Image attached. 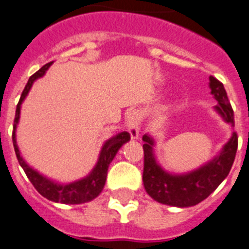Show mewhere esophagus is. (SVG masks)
I'll return each mask as SVG.
<instances>
[{
    "label": "esophagus",
    "instance_id": "esophagus-1",
    "mask_svg": "<svg viewBox=\"0 0 249 249\" xmlns=\"http://www.w3.org/2000/svg\"><path fill=\"white\" fill-rule=\"evenodd\" d=\"M143 119L142 110L140 109H131L126 115V124L127 131L131 135V139H137L141 129V122Z\"/></svg>",
    "mask_w": 249,
    "mask_h": 249
}]
</instances>
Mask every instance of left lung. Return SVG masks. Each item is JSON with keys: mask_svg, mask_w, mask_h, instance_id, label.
Segmentation results:
<instances>
[{"mask_svg": "<svg viewBox=\"0 0 249 249\" xmlns=\"http://www.w3.org/2000/svg\"><path fill=\"white\" fill-rule=\"evenodd\" d=\"M212 95L218 101L215 109L226 123L235 125L233 109L229 102L228 93L223 83L214 76H209ZM143 181L147 194L159 203L174 207H192L206 199L229 175L235 160L238 146L236 132L218 157L208 164L185 175H171L157 164L153 156L154 141L148 135H143Z\"/></svg>", "mask_w": 249, "mask_h": 249, "instance_id": "left-lung-1", "label": "left lung"}]
</instances>
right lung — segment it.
Listing matches in <instances>:
<instances>
[{"instance_id": "obj_1", "label": "right lung", "mask_w": 249, "mask_h": 249, "mask_svg": "<svg viewBox=\"0 0 249 249\" xmlns=\"http://www.w3.org/2000/svg\"><path fill=\"white\" fill-rule=\"evenodd\" d=\"M52 64L51 63L45 64L41 69H38L35 74L29 78L28 83H26L25 88H24L23 92H21L20 100H19L18 105H17L16 109V118H14V124H13V134H12V140H13V146L14 151H16L17 159H18L19 164H20L21 168L24 169V173L26 174L28 178L30 180V182L33 183V186L37 190L38 194L41 196H43L45 198L50 199L52 202H57V203H64V204H80L85 203V202L92 201L93 198L98 196V195L102 192L103 187H105L106 178H107V171L108 166H109L110 161L113 160V158L117 154L118 149L130 140L129 132L124 131L118 134L117 136L112 137V139L108 140L107 142L103 146L102 151H101L100 158H98L97 164L93 168V170L91 171V174L86 178H81V180L75 181V182L68 183V185H59V183H55L53 181L48 180L45 176L40 175L37 171H35L34 169H31L28 164L24 161V159L21 158L20 152H19L18 146H17L16 141V129L17 124L19 122V114H20V106L21 102L24 101V98L28 95L29 90L33 86V83L37 78H41L43 74L46 73V71L48 69V67Z\"/></svg>"}]
</instances>
